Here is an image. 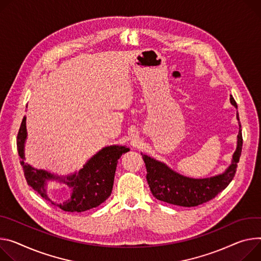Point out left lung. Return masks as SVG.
Here are the masks:
<instances>
[{
	"mask_svg": "<svg viewBox=\"0 0 261 261\" xmlns=\"http://www.w3.org/2000/svg\"><path fill=\"white\" fill-rule=\"evenodd\" d=\"M230 102L235 108H238L232 96H230ZM236 117L240 121L239 113H236ZM239 125L238 147L229 168L221 175L204 179L188 178L171 170L167 164L150 156L143 155L147 169V181L153 196L159 201L183 207L198 206L216 198L229 185L238 169L243 147L241 123Z\"/></svg>",
	"mask_w": 261,
	"mask_h": 261,
	"instance_id": "obj_1",
	"label": "left lung"
}]
</instances>
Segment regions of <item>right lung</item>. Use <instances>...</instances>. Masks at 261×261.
Masks as SVG:
<instances>
[{
  "mask_svg": "<svg viewBox=\"0 0 261 261\" xmlns=\"http://www.w3.org/2000/svg\"><path fill=\"white\" fill-rule=\"evenodd\" d=\"M26 138V116H23L17 133L16 146L27 183L43 199L49 201L45 191L46 179L59 178L72 187V196L66 202L60 204L52 202L53 205L68 212H83L96 208L109 198L112 192L117 160L129 151V148L125 146L105 147L93 155L78 173L60 178L46 171L36 170L25 162L23 149Z\"/></svg>",
  "mask_w": 261,
  "mask_h": 261,
  "instance_id": "right-lung-1",
  "label": "right lung"
}]
</instances>
